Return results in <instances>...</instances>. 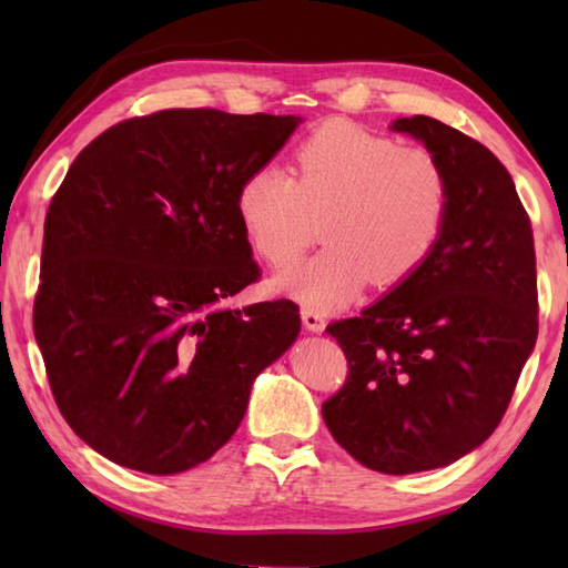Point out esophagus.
I'll return each mask as SVG.
<instances>
[{
    "label": "esophagus",
    "mask_w": 568,
    "mask_h": 568,
    "mask_svg": "<svg viewBox=\"0 0 568 568\" xmlns=\"http://www.w3.org/2000/svg\"><path fill=\"white\" fill-rule=\"evenodd\" d=\"M300 317H303V324L310 329V332H322L324 329V317L322 312L317 310H310V307H303V312H300Z\"/></svg>",
    "instance_id": "obj_1"
}]
</instances>
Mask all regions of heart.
<instances>
[{"label": "heart", "instance_id": "obj_1", "mask_svg": "<svg viewBox=\"0 0 568 568\" xmlns=\"http://www.w3.org/2000/svg\"><path fill=\"white\" fill-rule=\"evenodd\" d=\"M236 216L253 251L287 265L317 232V256L277 277L312 310H334L368 281L393 287L437 251L449 220L452 185L425 149H405L348 119H329L293 149V173L263 163L239 180Z\"/></svg>", "mask_w": 568, "mask_h": 568}]
</instances>
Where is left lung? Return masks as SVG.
<instances>
[{
  "instance_id": "8db88e82",
  "label": "left lung",
  "mask_w": 568,
  "mask_h": 568,
  "mask_svg": "<svg viewBox=\"0 0 568 568\" xmlns=\"http://www.w3.org/2000/svg\"><path fill=\"white\" fill-rule=\"evenodd\" d=\"M452 185L437 251L390 295L327 332L348 364L322 403L332 437L381 474H417L484 444L537 342L532 224L484 143L432 116L397 119Z\"/></svg>"
}]
</instances>
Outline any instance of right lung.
<instances>
[{
  "label": "right lung",
  "mask_w": 568,
  "mask_h": 568,
  "mask_svg": "<svg viewBox=\"0 0 568 568\" xmlns=\"http://www.w3.org/2000/svg\"><path fill=\"white\" fill-rule=\"evenodd\" d=\"M300 119L210 106L88 143L45 214L33 332L60 415L110 462L168 476L222 449L300 332L293 300L222 310L261 277L236 185Z\"/></svg>",
  "instance_id": "1"
}]
</instances>
